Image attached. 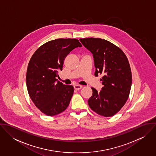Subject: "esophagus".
Segmentation results:
<instances>
[{
	"label": "esophagus",
	"instance_id": "esophagus-1",
	"mask_svg": "<svg viewBox=\"0 0 156 156\" xmlns=\"http://www.w3.org/2000/svg\"><path fill=\"white\" fill-rule=\"evenodd\" d=\"M82 88H83V87L81 85H74V88L76 90H79V89H82Z\"/></svg>",
	"mask_w": 156,
	"mask_h": 156
}]
</instances>
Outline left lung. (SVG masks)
Listing matches in <instances>:
<instances>
[{"mask_svg":"<svg viewBox=\"0 0 156 156\" xmlns=\"http://www.w3.org/2000/svg\"><path fill=\"white\" fill-rule=\"evenodd\" d=\"M82 44L93 54L95 76L102 74L103 87L94 88L88 102L97 114L109 117L124 106L130 94L132 76L128 59L123 51L111 42L95 38H80Z\"/></svg>","mask_w":156,"mask_h":156,"instance_id":"left-lung-1","label":"left lung"}]
</instances>
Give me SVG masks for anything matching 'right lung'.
<instances>
[{
  "label": "right lung",
  "instance_id": "right-lung-1",
  "mask_svg": "<svg viewBox=\"0 0 156 156\" xmlns=\"http://www.w3.org/2000/svg\"><path fill=\"white\" fill-rule=\"evenodd\" d=\"M82 46L77 39H56L40 46L32 56L26 72L27 89L35 106L46 115H58L68 106L74 88L56 77L68 54Z\"/></svg>",
  "mask_w": 156,
  "mask_h": 156
}]
</instances>
